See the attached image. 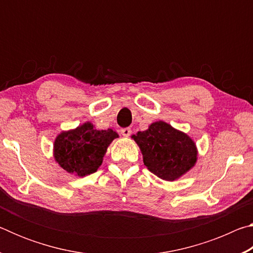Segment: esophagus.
<instances>
[{"label":"esophagus","instance_id":"34e87169","mask_svg":"<svg viewBox=\"0 0 253 253\" xmlns=\"http://www.w3.org/2000/svg\"><path fill=\"white\" fill-rule=\"evenodd\" d=\"M121 132H122V135H123V136L128 137V136H129V135L131 134V129H130L129 127H125V128H122V129H121Z\"/></svg>","mask_w":253,"mask_h":253}]
</instances>
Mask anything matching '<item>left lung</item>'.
<instances>
[{
  "mask_svg": "<svg viewBox=\"0 0 253 253\" xmlns=\"http://www.w3.org/2000/svg\"><path fill=\"white\" fill-rule=\"evenodd\" d=\"M143 153L144 164L156 176L174 181L196 162V147L186 134L164 122L152 124L147 130L132 136Z\"/></svg>",
  "mask_w": 253,
  "mask_h": 253,
  "instance_id": "8db88e82",
  "label": "left lung"
}]
</instances>
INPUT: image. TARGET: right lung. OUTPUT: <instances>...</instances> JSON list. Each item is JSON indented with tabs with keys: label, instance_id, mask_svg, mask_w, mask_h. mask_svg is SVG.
Listing matches in <instances>:
<instances>
[{
	"label": "right lung",
	"instance_id": "obj_1",
	"mask_svg": "<svg viewBox=\"0 0 253 253\" xmlns=\"http://www.w3.org/2000/svg\"><path fill=\"white\" fill-rule=\"evenodd\" d=\"M113 129L97 130L90 123L62 132L54 142V158L68 173L84 176L101 165L107 147L117 138Z\"/></svg>",
	"mask_w": 253,
	"mask_h": 253
}]
</instances>
